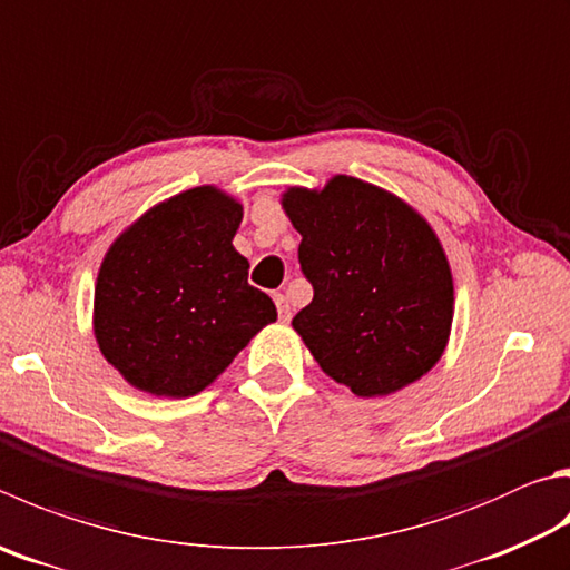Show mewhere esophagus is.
Wrapping results in <instances>:
<instances>
[{
    "label": "esophagus",
    "mask_w": 570,
    "mask_h": 570,
    "mask_svg": "<svg viewBox=\"0 0 570 570\" xmlns=\"http://www.w3.org/2000/svg\"><path fill=\"white\" fill-rule=\"evenodd\" d=\"M274 302H276L278 318H282V321L292 318V306H288V298L284 294H274Z\"/></svg>",
    "instance_id": "esophagus-1"
}]
</instances>
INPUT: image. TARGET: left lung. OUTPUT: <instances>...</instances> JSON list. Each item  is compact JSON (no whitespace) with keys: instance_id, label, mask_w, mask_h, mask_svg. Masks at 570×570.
<instances>
[{"instance_id":"left-lung-1","label":"left lung","mask_w":570,"mask_h":570,"mask_svg":"<svg viewBox=\"0 0 570 570\" xmlns=\"http://www.w3.org/2000/svg\"><path fill=\"white\" fill-rule=\"evenodd\" d=\"M282 206L314 286L292 326L321 371L361 399L426 376L453 324V276L431 224L401 196L346 174L321 189L288 186Z\"/></svg>"}]
</instances>
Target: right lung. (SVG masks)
I'll return each mask as SVG.
<instances>
[{
  "label": "right lung",
  "mask_w": 570,
  "mask_h": 570,
  "mask_svg": "<svg viewBox=\"0 0 570 570\" xmlns=\"http://www.w3.org/2000/svg\"><path fill=\"white\" fill-rule=\"evenodd\" d=\"M244 206L204 184L131 222L101 258L95 338L129 386L189 399L219 379L276 306L234 249Z\"/></svg>",
  "instance_id": "add662e5"
}]
</instances>
